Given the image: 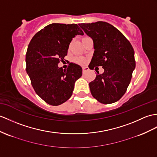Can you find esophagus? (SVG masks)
<instances>
[{"instance_id": "34e87169", "label": "esophagus", "mask_w": 157, "mask_h": 157, "mask_svg": "<svg viewBox=\"0 0 157 157\" xmlns=\"http://www.w3.org/2000/svg\"><path fill=\"white\" fill-rule=\"evenodd\" d=\"M89 67H82V71H83V72H86V71H89Z\"/></svg>"}]
</instances>
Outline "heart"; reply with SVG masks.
I'll use <instances>...</instances> for the list:
<instances>
[{
    "mask_svg": "<svg viewBox=\"0 0 157 157\" xmlns=\"http://www.w3.org/2000/svg\"><path fill=\"white\" fill-rule=\"evenodd\" d=\"M85 38L86 37L82 38V39H85ZM74 61L76 63H78V64H85L86 63V59L82 58V57H77V58L75 59Z\"/></svg>",
    "mask_w": 157,
    "mask_h": 157,
    "instance_id": "b5f03b06",
    "label": "heart"
}]
</instances>
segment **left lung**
Masks as SVG:
<instances>
[{
    "label": "left lung",
    "mask_w": 157,
    "mask_h": 157,
    "mask_svg": "<svg viewBox=\"0 0 157 157\" xmlns=\"http://www.w3.org/2000/svg\"><path fill=\"white\" fill-rule=\"evenodd\" d=\"M93 40L94 54L89 67L102 66L89 83L93 97L102 104L118 101L127 91L135 68V51L131 44L114 26L106 22L78 24Z\"/></svg>",
    "instance_id": "8db88e82"
}]
</instances>
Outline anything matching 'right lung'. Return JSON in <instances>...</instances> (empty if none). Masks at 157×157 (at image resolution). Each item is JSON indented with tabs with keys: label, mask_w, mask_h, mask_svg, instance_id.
<instances>
[{
	"label": "right lung",
	"mask_w": 157,
	"mask_h": 157,
	"mask_svg": "<svg viewBox=\"0 0 157 157\" xmlns=\"http://www.w3.org/2000/svg\"><path fill=\"white\" fill-rule=\"evenodd\" d=\"M83 35L76 24L52 23L35 34L26 54V71L34 91L48 105L58 106L69 99L75 83L82 76V68L70 63L59 68L76 35Z\"/></svg>",
	"instance_id": "1"
}]
</instances>
